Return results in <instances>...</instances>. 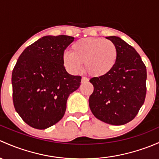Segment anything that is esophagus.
Instances as JSON below:
<instances>
[{
    "instance_id": "esophagus-1",
    "label": "esophagus",
    "mask_w": 159,
    "mask_h": 159,
    "mask_svg": "<svg viewBox=\"0 0 159 159\" xmlns=\"http://www.w3.org/2000/svg\"><path fill=\"white\" fill-rule=\"evenodd\" d=\"M87 81H88V78H86V77H82V78H81V82L84 83L87 82Z\"/></svg>"
}]
</instances>
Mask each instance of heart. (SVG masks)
I'll list each match as a JSON object with an SVG mask.
<instances>
[{"mask_svg":"<svg viewBox=\"0 0 159 159\" xmlns=\"http://www.w3.org/2000/svg\"><path fill=\"white\" fill-rule=\"evenodd\" d=\"M71 51L65 52L62 62L71 74H78L84 63V70L91 76L108 74L116 65L118 50L113 42L102 38H83L71 46Z\"/></svg>","mask_w":159,"mask_h":159,"instance_id":"obj_1","label":"heart"}]
</instances>
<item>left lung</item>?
Masks as SVG:
<instances>
[{"instance_id":"8db88e82","label":"left lung","mask_w":159,"mask_h":159,"mask_svg":"<svg viewBox=\"0 0 159 159\" xmlns=\"http://www.w3.org/2000/svg\"><path fill=\"white\" fill-rule=\"evenodd\" d=\"M118 50L116 65L108 74L91 78L93 92L89 107L96 118L111 125L133 120L144 103L146 67L133 46L118 36L106 37Z\"/></svg>"}]
</instances>
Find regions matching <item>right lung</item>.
Wrapping results in <instances>:
<instances>
[{"instance_id":"1","label":"right lung","mask_w":159,"mask_h":159,"mask_svg":"<svg viewBox=\"0 0 159 159\" xmlns=\"http://www.w3.org/2000/svg\"><path fill=\"white\" fill-rule=\"evenodd\" d=\"M73 40L66 35L43 36L23 50L13 68V105L33 128L45 129L61 120L70 93L81 84V77L68 74L62 62Z\"/></svg>"}]
</instances>
